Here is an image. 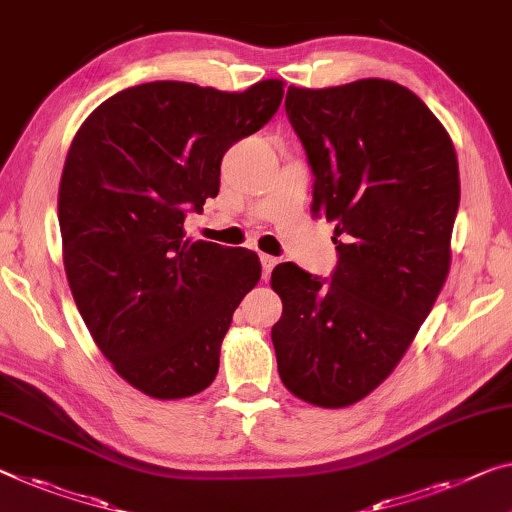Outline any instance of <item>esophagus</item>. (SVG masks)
Segmentation results:
<instances>
[{
	"label": "esophagus",
	"instance_id": "34e87169",
	"mask_svg": "<svg viewBox=\"0 0 512 512\" xmlns=\"http://www.w3.org/2000/svg\"><path fill=\"white\" fill-rule=\"evenodd\" d=\"M279 263V258H274L270 254H261V265H263V279L270 277V272L274 270V265Z\"/></svg>",
	"mask_w": 512,
	"mask_h": 512
}]
</instances>
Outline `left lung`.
<instances>
[{"label": "left lung", "mask_w": 512, "mask_h": 512, "mask_svg": "<svg viewBox=\"0 0 512 512\" xmlns=\"http://www.w3.org/2000/svg\"><path fill=\"white\" fill-rule=\"evenodd\" d=\"M286 114L316 176L311 212L336 224L338 265L329 286L274 267L272 343L283 387L336 410L387 380L442 293L458 157L423 100L389 80L288 86Z\"/></svg>", "instance_id": "1"}]
</instances>
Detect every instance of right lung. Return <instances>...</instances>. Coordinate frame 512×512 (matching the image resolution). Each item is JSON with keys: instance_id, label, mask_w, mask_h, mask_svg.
Segmentation results:
<instances>
[{"instance_id": "add662e5", "label": "right lung", "mask_w": 512, "mask_h": 512, "mask_svg": "<svg viewBox=\"0 0 512 512\" xmlns=\"http://www.w3.org/2000/svg\"><path fill=\"white\" fill-rule=\"evenodd\" d=\"M281 98V80L242 93L130 86L93 109L68 148L59 229L70 293L98 350L146 396L210 387L233 311L261 279L254 251L192 240L183 224L217 196L224 153Z\"/></svg>"}]
</instances>
